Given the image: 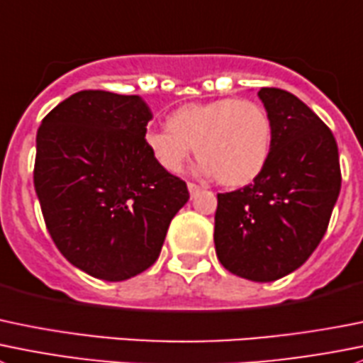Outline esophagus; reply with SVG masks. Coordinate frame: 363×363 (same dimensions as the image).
Instances as JSON below:
<instances>
[{
  "instance_id": "obj_1",
  "label": "esophagus",
  "mask_w": 363,
  "mask_h": 363,
  "mask_svg": "<svg viewBox=\"0 0 363 363\" xmlns=\"http://www.w3.org/2000/svg\"><path fill=\"white\" fill-rule=\"evenodd\" d=\"M188 189H189V195H196L200 191V186L195 184V182H188Z\"/></svg>"
}]
</instances>
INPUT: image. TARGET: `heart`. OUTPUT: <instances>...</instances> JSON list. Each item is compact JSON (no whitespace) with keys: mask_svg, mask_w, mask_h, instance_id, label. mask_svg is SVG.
Listing matches in <instances>:
<instances>
[{"mask_svg":"<svg viewBox=\"0 0 363 363\" xmlns=\"http://www.w3.org/2000/svg\"><path fill=\"white\" fill-rule=\"evenodd\" d=\"M273 143V124L260 104L216 99L177 108L164 129L145 133V145L168 172H181L191 147L200 172L221 186L241 188L262 174Z\"/></svg>","mask_w":363,"mask_h":363,"instance_id":"heart-1","label":"heart"}]
</instances>
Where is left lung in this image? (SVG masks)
Listing matches in <instances>:
<instances>
[{
    "label": "left lung",
    "mask_w": 363,
    "mask_h": 363,
    "mask_svg": "<svg viewBox=\"0 0 363 363\" xmlns=\"http://www.w3.org/2000/svg\"><path fill=\"white\" fill-rule=\"evenodd\" d=\"M273 124L262 174L218 193L214 246L225 269L253 282L289 275L321 242L340 191L339 149L328 125L280 88H260Z\"/></svg>",
    "instance_id": "1"
}]
</instances>
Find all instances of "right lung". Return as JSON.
Returning <instances> with one entry per match:
<instances>
[{"label":"right lung","instance_id":"add662e5","mask_svg":"<svg viewBox=\"0 0 363 363\" xmlns=\"http://www.w3.org/2000/svg\"><path fill=\"white\" fill-rule=\"evenodd\" d=\"M150 118L140 96L81 90L38 128L33 184L45 227L62 255L96 279L121 282L152 266L189 199L147 149Z\"/></svg>","mask_w":363,"mask_h":363}]
</instances>
